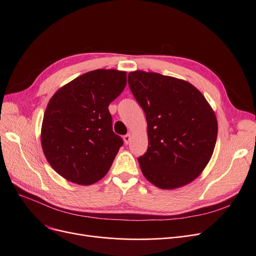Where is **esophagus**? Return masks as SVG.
Segmentation results:
<instances>
[{
    "mask_svg": "<svg viewBox=\"0 0 256 256\" xmlns=\"http://www.w3.org/2000/svg\"><path fill=\"white\" fill-rule=\"evenodd\" d=\"M130 140H131V136L130 134L124 136V142H125V144H129Z\"/></svg>",
    "mask_w": 256,
    "mask_h": 256,
    "instance_id": "esophagus-1",
    "label": "esophagus"
}]
</instances>
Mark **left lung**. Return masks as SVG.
Segmentation results:
<instances>
[{
    "instance_id": "obj_1",
    "label": "left lung",
    "mask_w": 256,
    "mask_h": 256,
    "mask_svg": "<svg viewBox=\"0 0 256 256\" xmlns=\"http://www.w3.org/2000/svg\"><path fill=\"white\" fill-rule=\"evenodd\" d=\"M129 88L147 120L148 148L138 159L145 178L164 190L193 182L210 160L218 122L206 98L187 81L142 70Z\"/></svg>"
}]
</instances>
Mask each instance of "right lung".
Returning a JSON list of instances; mask_svg holds the SVG:
<instances>
[{"label": "right lung", "instance_id": "obj_1", "mask_svg": "<svg viewBox=\"0 0 256 256\" xmlns=\"http://www.w3.org/2000/svg\"><path fill=\"white\" fill-rule=\"evenodd\" d=\"M126 83V72L97 69L51 97L44 114L42 147L52 168L68 182L90 186L110 170L122 140L113 132L108 106Z\"/></svg>", "mask_w": 256, "mask_h": 256}]
</instances>
